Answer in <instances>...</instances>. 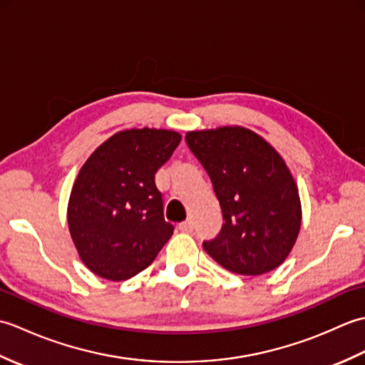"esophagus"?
<instances>
[{
  "label": "esophagus",
  "instance_id": "esophagus-1",
  "mask_svg": "<svg viewBox=\"0 0 365 365\" xmlns=\"http://www.w3.org/2000/svg\"><path fill=\"white\" fill-rule=\"evenodd\" d=\"M178 229H180L182 232H192V229H195V224H192V221L188 220V221L178 224Z\"/></svg>",
  "mask_w": 365,
  "mask_h": 365
}]
</instances>
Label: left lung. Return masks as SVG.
Instances as JSON below:
<instances>
[{"label": "left lung", "mask_w": 365, "mask_h": 365, "mask_svg": "<svg viewBox=\"0 0 365 365\" xmlns=\"http://www.w3.org/2000/svg\"><path fill=\"white\" fill-rule=\"evenodd\" d=\"M185 141L210 177L222 212L220 234L202 243L207 254L243 276L277 268L301 227L298 188L281 155L243 127L188 131Z\"/></svg>", "instance_id": "obj_1"}]
</instances>
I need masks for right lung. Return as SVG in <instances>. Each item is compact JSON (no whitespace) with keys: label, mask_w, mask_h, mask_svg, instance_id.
Returning <instances> with one entry per match:
<instances>
[{"label":"right lung","mask_w":365,"mask_h":365,"mask_svg":"<svg viewBox=\"0 0 365 365\" xmlns=\"http://www.w3.org/2000/svg\"><path fill=\"white\" fill-rule=\"evenodd\" d=\"M177 131L131 128L98 145L80 169L67 222L76 251L92 273L125 281L141 273L168 243L155 174L180 143Z\"/></svg>","instance_id":"right-lung-1"}]
</instances>
